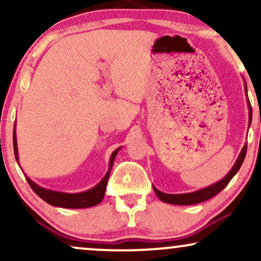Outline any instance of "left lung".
<instances>
[{"label": "left lung", "instance_id": "1", "mask_svg": "<svg viewBox=\"0 0 261 261\" xmlns=\"http://www.w3.org/2000/svg\"><path fill=\"white\" fill-rule=\"evenodd\" d=\"M244 87H245V94H247V104H248V109H249V125L250 126L251 124V106H250V101L249 98H248V93H247V83L244 81ZM245 153H247V145L243 146L242 148L241 153H239L238 158L233 164L232 169L227 173L226 176H223L221 180H218L215 182V184L210 185V187L199 189V190L193 191V193H187V194H166V193H162V191L158 190L157 188L153 187V190L155 193V195L158 196V199L161 201L167 202V203H172V205H195V203H200L206 201V200L211 199L215 195H217L221 190H223L224 188L227 187V184L230 181V179L233 178L237 174L239 168H241L242 163H243L244 158H245Z\"/></svg>", "mask_w": 261, "mask_h": 261}]
</instances>
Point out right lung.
Returning <instances> with one entry per match:
<instances>
[{
	"label": "right lung",
	"instance_id": "add662e5",
	"mask_svg": "<svg viewBox=\"0 0 261 261\" xmlns=\"http://www.w3.org/2000/svg\"><path fill=\"white\" fill-rule=\"evenodd\" d=\"M13 148H14V157H16L17 163H19V155H18V146H17V134H16V122H14V130H13ZM121 147L116 148L110 155L109 161V168L103 179L98 182L95 187H93L89 190L82 191V193H61V191L50 190V189L43 188L34 182L31 178L27 176V181L29 182L31 188L34 190L39 197L44 200L45 202L50 203V205L56 206V207H64V208H87L92 207V206L98 205L103 200L104 194H106L107 182L109 179L110 170H112L114 160H115L116 154L120 151ZM20 167V166H19Z\"/></svg>",
	"mask_w": 261,
	"mask_h": 261
}]
</instances>
